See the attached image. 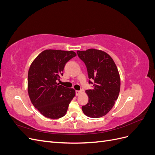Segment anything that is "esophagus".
I'll return each mask as SVG.
<instances>
[{
	"label": "esophagus",
	"mask_w": 155,
	"mask_h": 155,
	"mask_svg": "<svg viewBox=\"0 0 155 155\" xmlns=\"http://www.w3.org/2000/svg\"><path fill=\"white\" fill-rule=\"evenodd\" d=\"M81 93V91H76V95L77 96L80 95Z\"/></svg>",
	"instance_id": "esophagus-1"
}]
</instances>
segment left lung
I'll return each instance as SVG.
<instances>
[{
  "instance_id": "left-lung-1",
  "label": "left lung",
  "mask_w": 155,
  "mask_h": 155,
  "mask_svg": "<svg viewBox=\"0 0 155 155\" xmlns=\"http://www.w3.org/2000/svg\"><path fill=\"white\" fill-rule=\"evenodd\" d=\"M78 57L85 63L89 83L93 88L85 92L88 103L82 106L86 116L93 118L106 115L118 99L120 91V78L118 68L110 56L105 51L96 49L77 51Z\"/></svg>"
}]
</instances>
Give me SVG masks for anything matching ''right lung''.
<instances>
[{"instance_id":"1","label":"right lung","mask_w":155,"mask_h":155,"mask_svg":"<svg viewBox=\"0 0 155 155\" xmlns=\"http://www.w3.org/2000/svg\"><path fill=\"white\" fill-rule=\"evenodd\" d=\"M76 54L73 51L46 50L30 65L28 74V92L31 102L46 118L58 119L67 113L76 95L74 88L57 83L63 75L65 64Z\"/></svg>"}]
</instances>
